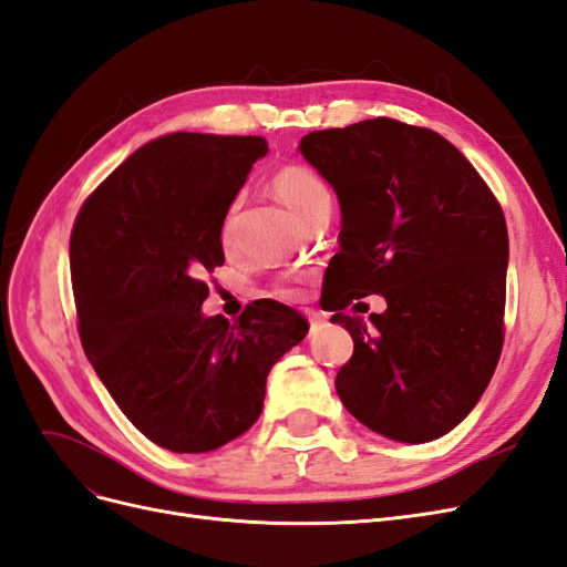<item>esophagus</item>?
<instances>
[{
  "label": "esophagus",
  "mask_w": 567,
  "mask_h": 567,
  "mask_svg": "<svg viewBox=\"0 0 567 567\" xmlns=\"http://www.w3.org/2000/svg\"><path fill=\"white\" fill-rule=\"evenodd\" d=\"M307 319H310V326H312V331H317V329H321V326L326 323V319L319 315V312H310L307 315Z\"/></svg>",
  "instance_id": "esophagus-1"
}]
</instances>
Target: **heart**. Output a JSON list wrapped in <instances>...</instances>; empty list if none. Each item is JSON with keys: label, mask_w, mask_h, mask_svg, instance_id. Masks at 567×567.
Wrapping results in <instances>:
<instances>
[{"label": "heart", "mask_w": 567, "mask_h": 567, "mask_svg": "<svg viewBox=\"0 0 567 567\" xmlns=\"http://www.w3.org/2000/svg\"><path fill=\"white\" fill-rule=\"evenodd\" d=\"M274 192L279 194V198L293 210L302 221L312 219L317 213L331 208V192L329 186L323 184V179L312 173L310 167L302 165H290L284 167L274 177ZM234 225H236V205L229 210L225 225H221V244H231L234 238ZM281 293L286 298L298 293V286H286Z\"/></svg>", "instance_id": "heart-1"}]
</instances>
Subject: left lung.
<instances>
[{"mask_svg":"<svg viewBox=\"0 0 567 567\" xmlns=\"http://www.w3.org/2000/svg\"><path fill=\"white\" fill-rule=\"evenodd\" d=\"M298 151L340 203L326 302L354 340L336 375L340 402L394 442L447 435L483 398L502 354L508 231L499 203L444 136L390 117L312 132ZM367 295H383L386 312L369 322L341 312Z\"/></svg>","mask_w":567,"mask_h":567,"instance_id":"left-lung-1","label":"left lung"}]
</instances>
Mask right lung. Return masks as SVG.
Masks as SVG:
<instances>
[{
	"label": "right lung",
	"mask_w": 567,
	"mask_h": 567,
	"mask_svg": "<svg viewBox=\"0 0 567 567\" xmlns=\"http://www.w3.org/2000/svg\"><path fill=\"white\" fill-rule=\"evenodd\" d=\"M262 136L175 132L134 151L82 205L71 279L82 348L115 404L158 447L203 454L260 419L271 367L310 331L277 300L205 317V271Z\"/></svg>",
	"instance_id": "right-lung-1"
}]
</instances>
